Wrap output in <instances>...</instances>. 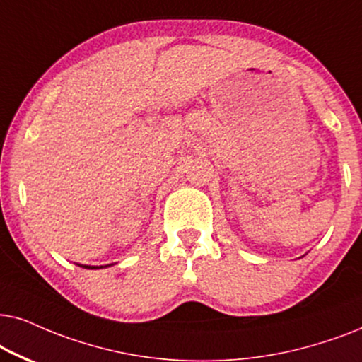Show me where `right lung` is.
<instances>
[{"instance_id": "add662e5", "label": "right lung", "mask_w": 362, "mask_h": 362, "mask_svg": "<svg viewBox=\"0 0 362 362\" xmlns=\"http://www.w3.org/2000/svg\"><path fill=\"white\" fill-rule=\"evenodd\" d=\"M109 264H105V267H89V264H83V268H88V269H99V268H107Z\"/></svg>"}]
</instances>
